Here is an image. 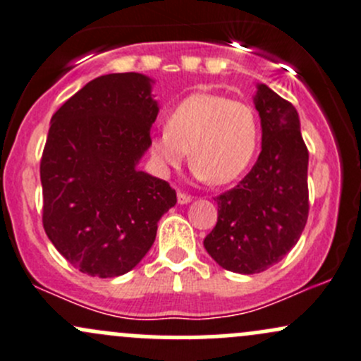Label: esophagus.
<instances>
[{"mask_svg": "<svg viewBox=\"0 0 361 361\" xmlns=\"http://www.w3.org/2000/svg\"><path fill=\"white\" fill-rule=\"evenodd\" d=\"M192 201V197L188 194H183V192H178V204H188Z\"/></svg>", "mask_w": 361, "mask_h": 361, "instance_id": "34e87169", "label": "esophagus"}]
</instances>
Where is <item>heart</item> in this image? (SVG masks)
Listing matches in <instances>:
<instances>
[{
	"label": "heart",
	"mask_w": 361,
	"mask_h": 361,
	"mask_svg": "<svg viewBox=\"0 0 361 361\" xmlns=\"http://www.w3.org/2000/svg\"><path fill=\"white\" fill-rule=\"evenodd\" d=\"M258 147L253 108L218 94L185 97L167 116V127L150 137L148 152L160 174L183 164L190 150L195 176L211 185H227L250 167Z\"/></svg>",
	"instance_id": "obj_1"
}]
</instances>
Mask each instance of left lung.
Wrapping results in <instances>:
<instances>
[{"label": "left lung", "instance_id": "8db88e82", "mask_svg": "<svg viewBox=\"0 0 361 361\" xmlns=\"http://www.w3.org/2000/svg\"><path fill=\"white\" fill-rule=\"evenodd\" d=\"M262 152L251 171L218 202V221L204 248L220 267L257 274L297 245L309 214V152L292 103L258 83Z\"/></svg>", "mask_w": 361, "mask_h": 361}]
</instances>
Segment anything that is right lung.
<instances>
[{
	"label": "right lung",
	"mask_w": 361,
	"mask_h": 361,
	"mask_svg": "<svg viewBox=\"0 0 361 361\" xmlns=\"http://www.w3.org/2000/svg\"><path fill=\"white\" fill-rule=\"evenodd\" d=\"M152 83L141 73L99 76L50 120L39 164L43 228L89 276L116 278L136 267L176 204L167 181L137 169L159 113Z\"/></svg>",
	"instance_id": "add662e5"
}]
</instances>
